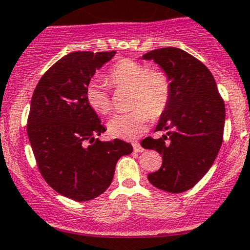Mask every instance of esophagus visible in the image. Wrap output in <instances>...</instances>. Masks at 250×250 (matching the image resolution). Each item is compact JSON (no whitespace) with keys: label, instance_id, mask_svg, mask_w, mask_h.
<instances>
[{"label":"esophagus","instance_id":"34e87169","mask_svg":"<svg viewBox=\"0 0 250 250\" xmlns=\"http://www.w3.org/2000/svg\"><path fill=\"white\" fill-rule=\"evenodd\" d=\"M133 148H134L135 152H143L144 151V148L141 147L140 144L137 143V141H135V143H133Z\"/></svg>","mask_w":250,"mask_h":250}]
</instances>
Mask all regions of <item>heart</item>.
Returning <instances> with one entry per match:
<instances>
[{
    "label": "heart",
    "mask_w": 250,
    "mask_h": 250,
    "mask_svg": "<svg viewBox=\"0 0 250 250\" xmlns=\"http://www.w3.org/2000/svg\"><path fill=\"white\" fill-rule=\"evenodd\" d=\"M112 87H132L129 106L133 110L112 116L107 129L112 137L134 139L145 130L148 120H157L168 109L172 97L170 82L166 74L150 70L130 59L116 62L107 75ZM85 100L95 112L106 115L112 109V99L106 85L92 81L85 88Z\"/></svg>",
    "instance_id": "1"
}]
</instances>
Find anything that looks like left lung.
<instances>
[{"mask_svg": "<svg viewBox=\"0 0 250 250\" xmlns=\"http://www.w3.org/2000/svg\"><path fill=\"white\" fill-rule=\"evenodd\" d=\"M167 75L172 88L168 109L156 130L160 139L146 138L144 148L162 155V166L147 175L155 188L170 193L192 188L213 166L223 144L225 104L208 67L175 47L160 48L143 55Z\"/></svg>", "mask_w": 250, "mask_h": 250, "instance_id": "left-lung-1", "label": "left lung"}]
</instances>
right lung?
<instances>
[{
  "label": "right lung",
  "instance_id": "1",
  "mask_svg": "<svg viewBox=\"0 0 250 250\" xmlns=\"http://www.w3.org/2000/svg\"><path fill=\"white\" fill-rule=\"evenodd\" d=\"M112 52H72L41 77L32 94L27 135L37 167L48 185L77 201L102 195L112 181L117 161L133 152L129 143L100 141L104 133L85 88Z\"/></svg>",
  "mask_w": 250,
  "mask_h": 250
}]
</instances>
